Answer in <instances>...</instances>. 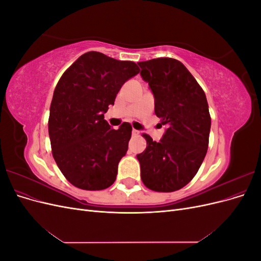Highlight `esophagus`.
I'll use <instances>...</instances> for the list:
<instances>
[{
  "instance_id": "obj_1",
  "label": "esophagus",
  "mask_w": 261,
  "mask_h": 261,
  "mask_svg": "<svg viewBox=\"0 0 261 261\" xmlns=\"http://www.w3.org/2000/svg\"><path fill=\"white\" fill-rule=\"evenodd\" d=\"M132 133H133V135H138V134H139V130H137V129H133V130H132Z\"/></svg>"
}]
</instances>
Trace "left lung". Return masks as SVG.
I'll return each instance as SVG.
<instances>
[{
    "label": "left lung",
    "mask_w": 261,
    "mask_h": 261,
    "mask_svg": "<svg viewBox=\"0 0 261 261\" xmlns=\"http://www.w3.org/2000/svg\"><path fill=\"white\" fill-rule=\"evenodd\" d=\"M137 64L153 93L154 113L167 126L159 143L143 135L147 147L137 154L141 180L154 192L178 191L193 179L207 153L211 117L206 94L175 59L159 58Z\"/></svg>",
    "instance_id": "1"
}]
</instances>
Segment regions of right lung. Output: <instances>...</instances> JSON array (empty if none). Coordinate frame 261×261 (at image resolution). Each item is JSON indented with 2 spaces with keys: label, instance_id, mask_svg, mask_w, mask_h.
I'll return each instance as SVG.
<instances>
[{
  "label": "right lung",
  "instance_id": "right-lung-1",
  "mask_svg": "<svg viewBox=\"0 0 261 261\" xmlns=\"http://www.w3.org/2000/svg\"><path fill=\"white\" fill-rule=\"evenodd\" d=\"M139 73L136 63L90 51L70 65L55 87L50 107L52 154L70 184L101 191L116 178L132 126L113 129L105 120L109 106L126 81Z\"/></svg>",
  "mask_w": 261,
  "mask_h": 261
}]
</instances>
